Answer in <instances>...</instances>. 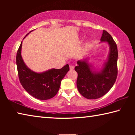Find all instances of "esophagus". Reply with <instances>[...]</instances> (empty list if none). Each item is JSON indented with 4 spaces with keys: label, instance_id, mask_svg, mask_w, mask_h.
<instances>
[{
    "label": "esophagus",
    "instance_id": "esophagus-1",
    "mask_svg": "<svg viewBox=\"0 0 135 135\" xmlns=\"http://www.w3.org/2000/svg\"><path fill=\"white\" fill-rule=\"evenodd\" d=\"M70 69L71 70H74V65H70Z\"/></svg>",
    "mask_w": 135,
    "mask_h": 135
}]
</instances>
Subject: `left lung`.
<instances>
[{
  "instance_id": "left-lung-1",
  "label": "left lung",
  "mask_w": 135,
  "mask_h": 135,
  "mask_svg": "<svg viewBox=\"0 0 135 135\" xmlns=\"http://www.w3.org/2000/svg\"><path fill=\"white\" fill-rule=\"evenodd\" d=\"M109 46V53L105 62L99 71L89 63V57L77 62L74 70L78 74L77 87L80 93L89 99L103 97L113 86L117 76V46L112 36L103 30L100 42Z\"/></svg>"
}]
</instances>
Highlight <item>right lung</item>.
Returning <instances> with one entry per match:
<instances>
[{
	"instance_id": "right-lung-1",
	"label": "right lung",
	"mask_w": 135,
	"mask_h": 135,
	"mask_svg": "<svg viewBox=\"0 0 135 135\" xmlns=\"http://www.w3.org/2000/svg\"><path fill=\"white\" fill-rule=\"evenodd\" d=\"M22 42L18 50L16 58L20 83L32 97L40 100L51 99L58 92L61 80L70 70L69 65L67 64L61 69L52 68L41 73L34 71L27 67L22 58Z\"/></svg>"
}]
</instances>
